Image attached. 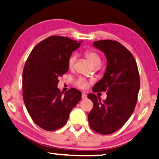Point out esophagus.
Masks as SVG:
<instances>
[{"mask_svg": "<svg viewBox=\"0 0 159 159\" xmlns=\"http://www.w3.org/2000/svg\"><path fill=\"white\" fill-rule=\"evenodd\" d=\"M81 97H82V99H85V98H86V94H85V93H82Z\"/></svg>", "mask_w": 159, "mask_h": 159, "instance_id": "obj_1", "label": "esophagus"}]
</instances>
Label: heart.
<instances>
[{
    "instance_id": "heart-1",
    "label": "heart",
    "mask_w": 159,
    "mask_h": 159,
    "mask_svg": "<svg viewBox=\"0 0 159 159\" xmlns=\"http://www.w3.org/2000/svg\"><path fill=\"white\" fill-rule=\"evenodd\" d=\"M84 55L86 58L89 62L92 67H97L101 64V56L97 52L92 49H87L84 52ZM76 61V54H72L68 60V67L72 69L74 67ZM75 85L80 89H86L89 86V81L85 78L80 76L75 81Z\"/></svg>"
}]
</instances>
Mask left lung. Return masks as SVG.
<instances>
[{
	"label": "left lung",
	"instance_id": "8db88e82",
	"mask_svg": "<svg viewBox=\"0 0 159 159\" xmlns=\"http://www.w3.org/2000/svg\"><path fill=\"white\" fill-rule=\"evenodd\" d=\"M94 46L106 55V72L92 92H107L102 102L89 94L93 108L88 114L90 127L101 134H110L121 128L132 116L137 102L140 79L137 62L132 53L116 41L94 42Z\"/></svg>",
	"mask_w": 159,
	"mask_h": 159
}]
</instances>
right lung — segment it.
Returning <instances> with one entry per match:
<instances>
[{"instance_id": "1", "label": "right lung", "mask_w": 159, "mask_h": 159, "mask_svg": "<svg viewBox=\"0 0 159 159\" xmlns=\"http://www.w3.org/2000/svg\"><path fill=\"white\" fill-rule=\"evenodd\" d=\"M80 43L64 36H50L33 48L25 62L22 73L24 102L33 121L44 130L62 127L81 99L79 90L72 88L62 96L57 87L58 78L68 70L72 52Z\"/></svg>"}]
</instances>
